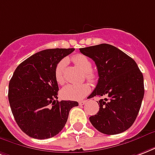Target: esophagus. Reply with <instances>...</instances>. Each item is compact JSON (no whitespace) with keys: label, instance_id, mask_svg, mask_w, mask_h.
Wrapping results in <instances>:
<instances>
[{"label":"esophagus","instance_id":"1","mask_svg":"<svg viewBox=\"0 0 155 155\" xmlns=\"http://www.w3.org/2000/svg\"><path fill=\"white\" fill-rule=\"evenodd\" d=\"M86 103H87V101H86V100H84V101H79V105H80V106H83V105H84V104Z\"/></svg>","mask_w":155,"mask_h":155}]
</instances>
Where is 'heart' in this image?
<instances>
[{
	"label": "heart",
	"mask_w": 155,
	"mask_h": 155,
	"mask_svg": "<svg viewBox=\"0 0 155 155\" xmlns=\"http://www.w3.org/2000/svg\"><path fill=\"white\" fill-rule=\"evenodd\" d=\"M73 61L84 71V76L89 81H94L97 75L92 70V62L84 54H76L73 57ZM67 66V60L62 59L57 64L55 68V78L58 84L64 83V71ZM90 92V87L87 84H67L61 91V95L67 100H80Z\"/></svg>",
	"instance_id": "heart-1"
}]
</instances>
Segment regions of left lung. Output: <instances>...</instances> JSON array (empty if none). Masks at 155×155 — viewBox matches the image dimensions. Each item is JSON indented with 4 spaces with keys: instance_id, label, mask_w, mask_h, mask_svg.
<instances>
[{
    "instance_id": "1",
    "label": "left lung",
    "mask_w": 155,
    "mask_h": 155,
    "mask_svg": "<svg viewBox=\"0 0 155 155\" xmlns=\"http://www.w3.org/2000/svg\"><path fill=\"white\" fill-rule=\"evenodd\" d=\"M80 51L95 62L98 72V82L89 97H105L97 101L99 111L89 117L91 124L107 135L124 132L137 119L144 97L143 75L137 64L108 44L81 48Z\"/></svg>"
}]
</instances>
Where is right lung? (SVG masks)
<instances>
[{
	"label": "right lung",
	"instance_id": "right-lung-1",
	"mask_svg": "<svg viewBox=\"0 0 155 155\" xmlns=\"http://www.w3.org/2000/svg\"><path fill=\"white\" fill-rule=\"evenodd\" d=\"M75 49L42 50L20 63L9 84V105L22 132L35 139L58 134L67 121L70 110L79 103L58 99L55 68Z\"/></svg>",
	"mask_w": 155,
	"mask_h": 155
}]
</instances>
